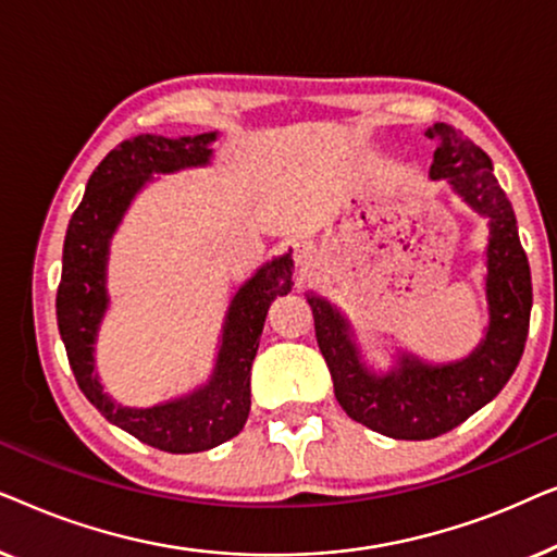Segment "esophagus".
Returning <instances> with one entry per match:
<instances>
[{"mask_svg": "<svg viewBox=\"0 0 557 557\" xmlns=\"http://www.w3.org/2000/svg\"><path fill=\"white\" fill-rule=\"evenodd\" d=\"M311 258H314V248H311V243H299V248H296V263L309 265Z\"/></svg>", "mask_w": 557, "mask_h": 557, "instance_id": "obj_1", "label": "esophagus"}]
</instances>
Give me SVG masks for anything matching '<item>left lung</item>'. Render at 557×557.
<instances>
[{
	"label": "left lung",
	"instance_id": "obj_1",
	"mask_svg": "<svg viewBox=\"0 0 557 557\" xmlns=\"http://www.w3.org/2000/svg\"><path fill=\"white\" fill-rule=\"evenodd\" d=\"M431 180H446L456 195L490 218L486 304L490 326L469 357L431 364L403 352L398 368L375 375L349 337V322L322 296L307 294L317 342L332 372L334 395L352 421L400 441H425L456 429L486 406L512 377L530 330L532 278L517 218L492 172V159L459 128L433 124Z\"/></svg>",
	"mask_w": 557,
	"mask_h": 557
}]
</instances>
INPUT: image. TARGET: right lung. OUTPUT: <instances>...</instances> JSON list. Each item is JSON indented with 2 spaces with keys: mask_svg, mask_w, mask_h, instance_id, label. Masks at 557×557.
Here are the masks:
<instances>
[{
  "mask_svg": "<svg viewBox=\"0 0 557 557\" xmlns=\"http://www.w3.org/2000/svg\"><path fill=\"white\" fill-rule=\"evenodd\" d=\"M218 132L166 139L139 134L121 141L90 174L86 195L67 223L63 276L58 286V330L67 362L83 395L106 421L132 433L141 444L170 454H197L238 436L250 410V364L256 360L265 311L276 296L292 292V256L273 258L233 296L227 307L215 370L208 383L182 398L151 408H126L103 393L96 375L94 345L109 309L106 263L113 233L128 205L151 182V174H172L210 162Z\"/></svg>",
  "mask_w": 557,
  "mask_h": 557,
  "instance_id": "right-lung-1",
  "label": "right lung"
}]
</instances>
